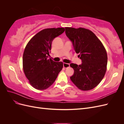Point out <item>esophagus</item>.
Listing matches in <instances>:
<instances>
[{
  "label": "esophagus",
  "mask_w": 124,
  "mask_h": 124,
  "mask_svg": "<svg viewBox=\"0 0 124 124\" xmlns=\"http://www.w3.org/2000/svg\"><path fill=\"white\" fill-rule=\"evenodd\" d=\"M63 67H64L65 68H68V67H70V65H69V63H63Z\"/></svg>",
  "instance_id": "obj_1"
}]
</instances>
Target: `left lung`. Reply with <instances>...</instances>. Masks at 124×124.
<instances>
[{
    "label": "left lung",
    "instance_id": "left-lung-1",
    "mask_svg": "<svg viewBox=\"0 0 124 124\" xmlns=\"http://www.w3.org/2000/svg\"><path fill=\"white\" fill-rule=\"evenodd\" d=\"M66 34L72 41L82 63H71L74 74L70 79L82 91H89L98 85L107 70L108 56L101 41L91 31L84 28L65 27Z\"/></svg>",
    "mask_w": 124,
    "mask_h": 124
}]
</instances>
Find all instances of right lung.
Instances as JSON below:
<instances>
[{
	"label": "right lung",
	"mask_w": 124,
	"mask_h": 124,
	"mask_svg": "<svg viewBox=\"0 0 124 124\" xmlns=\"http://www.w3.org/2000/svg\"><path fill=\"white\" fill-rule=\"evenodd\" d=\"M64 28H46L33 36L26 45L23 56V68L33 88L46 89L53 84L63 68V62L48 59L53 39L64 32Z\"/></svg>",
	"instance_id": "1"
}]
</instances>
